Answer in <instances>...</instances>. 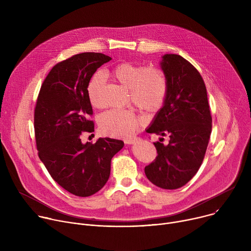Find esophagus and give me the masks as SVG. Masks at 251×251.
<instances>
[{
	"instance_id": "1",
	"label": "esophagus",
	"mask_w": 251,
	"mask_h": 251,
	"mask_svg": "<svg viewBox=\"0 0 251 251\" xmlns=\"http://www.w3.org/2000/svg\"><path fill=\"white\" fill-rule=\"evenodd\" d=\"M125 144H128V145H131V144H134V143L136 142L135 139H128V140H125Z\"/></svg>"
}]
</instances>
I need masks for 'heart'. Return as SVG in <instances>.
Segmentation results:
<instances>
[{"mask_svg": "<svg viewBox=\"0 0 251 251\" xmlns=\"http://www.w3.org/2000/svg\"><path fill=\"white\" fill-rule=\"evenodd\" d=\"M109 75L130 89L134 103L150 112L159 110L168 94V79L159 67H147L132 62H121L109 70ZM105 78L100 73L89 79L86 87L88 99L93 107L102 106L101 91ZM146 123V118L131 111L112 109L99 119L100 131L116 138H130Z\"/></svg>", "mask_w": 251, "mask_h": 251, "instance_id": "heart-1", "label": "heart"}]
</instances>
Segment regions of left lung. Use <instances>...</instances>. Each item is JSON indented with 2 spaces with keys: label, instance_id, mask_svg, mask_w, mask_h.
I'll use <instances>...</instances> for the list:
<instances>
[{
  "label": "left lung",
  "instance_id": "8db88e82",
  "mask_svg": "<svg viewBox=\"0 0 251 251\" xmlns=\"http://www.w3.org/2000/svg\"><path fill=\"white\" fill-rule=\"evenodd\" d=\"M160 66L168 79V94L146 132L169 136L170 141L167 145L154 143L158 156L145 167V174L155 186L175 190L199 171L211 133V116L204 82L193 64L167 53Z\"/></svg>",
  "mask_w": 251,
  "mask_h": 251
}]
</instances>
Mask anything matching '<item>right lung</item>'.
Returning <instances> with one entry per match:
<instances>
[{
  "label": "right lung",
  "instance_id": "right-lung-1",
  "mask_svg": "<svg viewBox=\"0 0 251 251\" xmlns=\"http://www.w3.org/2000/svg\"><path fill=\"white\" fill-rule=\"evenodd\" d=\"M97 52L75 54L55 64L46 77L34 108V134L39 157L53 180L68 193L89 197L110 176L111 159L124 146L121 140L99 138L81 142L93 132L87 83L97 68L110 61Z\"/></svg>",
  "mask_w": 251,
  "mask_h": 251
}]
</instances>
